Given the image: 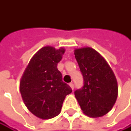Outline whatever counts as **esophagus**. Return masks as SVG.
<instances>
[{
	"mask_svg": "<svg viewBox=\"0 0 131 131\" xmlns=\"http://www.w3.org/2000/svg\"><path fill=\"white\" fill-rule=\"evenodd\" d=\"M69 85H70V86H71V88L72 89V90H74V85L72 83V82H71L70 84H69Z\"/></svg>",
	"mask_w": 131,
	"mask_h": 131,
	"instance_id": "obj_1",
	"label": "esophagus"
}]
</instances>
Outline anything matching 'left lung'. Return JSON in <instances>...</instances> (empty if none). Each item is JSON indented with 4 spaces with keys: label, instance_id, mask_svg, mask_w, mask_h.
<instances>
[{
    "label": "left lung",
    "instance_id": "1",
    "mask_svg": "<svg viewBox=\"0 0 131 131\" xmlns=\"http://www.w3.org/2000/svg\"><path fill=\"white\" fill-rule=\"evenodd\" d=\"M83 85L74 91L81 109L90 117H101L113 107L118 95L115 74L101 55L92 48L74 50Z\"/></svg>",
    "mask_w": 131,
    "mask_h": 131
}]
</instances>
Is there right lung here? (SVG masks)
Listing matches in <instances>:
<instances>
[{"label":"right lung","mask_w":131,"mask_h":131,"mask_svg":"<svg viewBox=\"0 0 131 131\" xmlns=\"http://www.w3.org/2000/svg\"><path fill=\"white\" fill-rule=\"evenodd\" d=\"M64 49L41 48L31 58L20 81V93L24 104L37 117L52 119L61 111L65 97L72 92L62 80L57 69Z\"/></svg>","instance_id":"add662e5"}]
</instances>
